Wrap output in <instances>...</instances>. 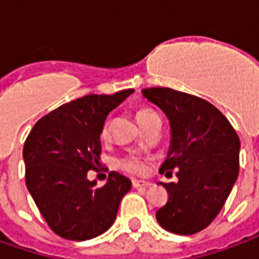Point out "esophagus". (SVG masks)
<instances>
[{
    "label": "esophagus",
    "instance_id": "esophagus-1",
    "mask_svg": "<svg viewBox=\"0 0 259 259\" xmlns=\"http://www.w3.org/2000/svg\"><path fill=\"white\" fill-rule=\"evenodd\" d=\"M132 184H133L135 188H148V187L152 185L149 181H143V180H133Z\"/></svg>",
    "mask_w": 259,
    "mask_h": 259
}]
</instances>
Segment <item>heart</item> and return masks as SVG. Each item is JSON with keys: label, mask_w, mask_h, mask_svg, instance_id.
Here are the masks:
<instances>
[{"label": "heart", "mask_w": 259, "mask_h": 259, "mask_svg": "<svg viewBox=\"0 0 259 259\" xmlns=\"http://www.w3.org/2000/svg\"><path fill=\"white\" fill-rule=\"evenodd\" d=\"M152 114H155V112L152 110H149V108H140L136 112V118H137V120H141ZM107 137H108V124L105 123L103 126V129H101V139H107ZM115 164L120 170L127 171L130 174H143L145 171V162L139 156H135V155H127V156H122V158L116 159Z\"/></svg>", "instance_id": "b5f03b06"}]
</instances>
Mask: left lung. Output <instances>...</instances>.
Here are the masks:
<instances>
[{
  "instance_id": "1",
  "label": "left lung",
  "mask_w": 259,
  "mask_h": 259,
  "mask_svg": "<svg viewBox=\"0 0 259 259\" xmlns=\"http://www.w3.org/2000/svg\"><path fill=\"white\" fill-rule=\"evenodd\" d=\"M170 122V149L160 173L168 200L156 211L159 225L177 235L203 231L217 217L239 176L240 140L222 112L200 97L170 88L143 89Z\"/></svg>"
}]
</instances>
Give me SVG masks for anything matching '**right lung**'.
Instances as JSON below:
<instances>
[{"label": "right lung", "mask_w": 259, "mask_h": 259, "mask_svg": "<svg viewBox=\"0 0 259 259\" xmlns=\"http://www.w3.org/2000/svg\"><path fill=\"white\" fill-rule=\"evenodd\" d=\"M133 89L89 95L42 116L30 132L23 159L26 185L52 231L68 240H89L114 224L132 181L116 171L103 187L88 180L101 154L105 118Z\"/></svg>", "instance_id": "obj_1"}]
</instances>
